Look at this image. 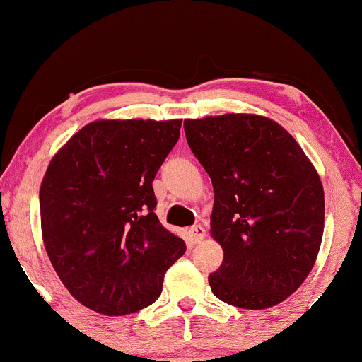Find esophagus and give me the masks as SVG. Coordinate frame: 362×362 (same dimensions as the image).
I'll use <instances>...</instances> for the list:
<instances>
[{
    "mask_svg": "<svg viewBox=\"0 0 362 362\" xmlns=\"http://www.w3.org/2000/svg\"><path fill=\"white\" fill-rule=\"evenodd\" d=\"M188 235H189V240H192L193 243H200L202 240L205 238V229L202 228L200 224H198V226H193V228H189Z\"/></svg>",
    "mask_w": 362,
    "mask_h": 362,
    "instance_id": "obj_1",
    "label": "esophagus"
}]
</instances>
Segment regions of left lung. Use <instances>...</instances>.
I'll list each match as a JSON object with an SVG mask.
<instances>
[{"mask_svg": "<svg viewBox=\"0 0 362 362\" xmlns=\"http://www.w3.org/2000/svg\"><path fill=\"white\" fill-rule=\"evenodd\" d=\"M188 145L214 186L211 236L223 247L209 276L219 300L267 309L316 262L325 229L320 174L295 138L255 114L186 119Z\"/></svg>", "mask_w": 362, "mask_h": 362, "instance_id": "8db88e82", "label": "left lung"}]
</instances>
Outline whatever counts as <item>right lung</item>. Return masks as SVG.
Masks as SVG:
<instances>
[{
  "instance_id": "add662e5",
  "label": "right lung",
  "mask_w": 362,
  "mask_h": 362,
  "mask_svg": "<svg viewBox=\"0 0 362 362\" xmlns=\"http://www.w3.org/2000/svg\"><path fill=\"white\" fill-rule=\"evenodd\" d=\"M181 119L89 122L57 151L40 189L52 266L77 302L105 316L153 304L185 254L155 207V174L180 139Z\"/></svg>"
}]
</instances>
